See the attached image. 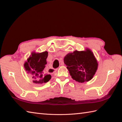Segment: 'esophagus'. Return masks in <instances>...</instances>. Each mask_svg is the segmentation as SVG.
I'll return each mask as SVG.
<instances>
[{"label": "esophagus", "mask_w": 122, "mask_h": 122, "mask_svg": "<svg viewBox=\"0 0 122 122\" xmlns=\"http://www.w3.org/2000/svg\"><path fill=\"white\" fill-rule=\"evenodd\" d=\"M61 66H63L64 65V62H61ZM49 72H50V73H54V72H55L57 70L56 69H54L53 68H50V69H49Z\"/></svg>", "instance_id": "1"}]
</instances>
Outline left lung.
Instances as JSON below:
<instances>
[{
    "instance_id": "left-lung-1",
    "label": "left lung",
    "mask_w": 122,
    "mask_h": 122,
    "mask_svg": "<svg viewBox=\"0 0 122 122\" xmlns=\"http://www.w3.org/2000/svg\"><path fill=\"white\" fill-rule=\"evenodd\" d=\"M64 62L72 78L80 83L91 80L98 66L93 53L89 49L68 54L64 57Z\"/></svg>"
}]
</instances>
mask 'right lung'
<instances>
[{"instance_id":"add662e5","label":"right lung","mask_w":122,"mask_h":122,"mask_svg":"<svg viewBox=\"0 0 122 122\" xmlns=\"http://www.w3.org/2000/svg\"><path fill=\"white\" fill-rule=\"evenodd\" d=\"M48 54L47 51L40 53H32L31 56H30L24 64L25 70L32 74V78L35 79L33 82L35 83L42 84L46 83L51 78V75L46 73L44 71L46 64Z\"/></svg>"}]
</instances>
